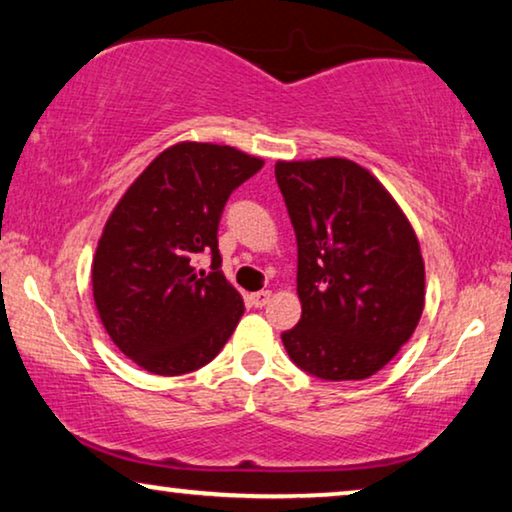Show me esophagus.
I'll return each instance as SVG.
<instances>
[{"instance_id": "1", "label": "esophagus", "mask_w": 512, "mask_h": 512, "mask_svg": "<svg viewBox=\"0 0 512 512\" xmlns=\"http://www.w3.org/2000/svg\"><path fill=\"white\" fill-rule=\"evenodd\" d=\"M251 307H265L270 303V291H256L249 296Z\"/></svg>"}]
</instances>
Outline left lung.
<instances>
[{"label":"left lung","mask_w":512,"mask_h":512,"mask_svg":"<svg viewBox=\"0 0 512 512\" xmlns=\"http://www.w3.org/2000/svg\"><path fill=\"white\" fill-rule=\"evenodd\" d=\"M298 242L300 321L291 361L319 380H366L410 340L424 310V261L408 219L345 158L277 163Z\"/></svg>","instance_id":"1"}]
</instances>
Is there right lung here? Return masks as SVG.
<instances>
[{"instance_id": "add662e5", "label": "right lung", "mask_w": 512, "mask_h": 512, "mask_svg": "<svg viewBox=\"0 0 512 512\" xmlns=\"http://www.w3.org/2000/svg\"><path fill=\"white\" fill-rule=\"evenodd\" d=\"M261 158L184 142L160 153L109 216L93 261V296L109 338L156 375L214 359L244 312L221 270L219 223ZM209 255L210 270H197Z\"/></svg>"}]
</instances>
